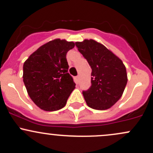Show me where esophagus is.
<instances>
[{
  "instance_id": "obj_1",
  "label": "esophagus",
  "mask_w": 153,
  "mask_h": 153,
  "mask_svg": "<svg viewBox=\"0 0 153 153\" xmlns=\"http://www.w3.org/2000/svg\"><path fill=\"white\" fill-rule=\"evenodd\" d=\"M79 79H80V77L79 76H77L76 78H75V80H76V83H78V82H79Z\"/></svg>"
}]
</instances>
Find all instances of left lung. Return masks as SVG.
<instances>
[{
  "instance_id": "left-lung-1",
  "label": "left lung",
  "mask_w": 153,
  "mask_h": 153,
  "mask_svg": "<svg viewBox=\"0 0 153 153\" xmlns=\"http://www.w3.org/2000/svg\"><path fill=\"white\" fill-rule=\"evenodd\" d=\"M75 45L91 68V86L83 95L89 107L106 110L123 95L128 82L123 61L101 43L94 39L76 42Z\"/></svg>"
}]
</instances>
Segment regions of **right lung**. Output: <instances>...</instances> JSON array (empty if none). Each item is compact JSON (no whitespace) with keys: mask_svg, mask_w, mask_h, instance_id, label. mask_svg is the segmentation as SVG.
<instances>
[{"mask_svg":"<svg viewBox=\"0 0 153 153\" xmlns=\"http://www.w3.org/2000/svg\"><path fill=\"white\" fill-rule=\"evenodd\" d=\"M74 47L73 42L56 39L39 48L24 62V84L39 108L46 111L62 108L75 89L66 58Z\"/></svg>","mask_w":153,"mask_h":153,"instance_id":"obj_1","label":"right lung"}]
</instances>
